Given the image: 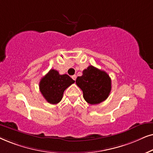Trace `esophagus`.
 I'll use <instances>...</instances> for the list:
<instances>
[{"label":"esophagus","instance_id":"esophagus-1","mask_svg":"<svg viewBox=\"0 0 153 153\" xmlns=\"http://www.w3.org/2000/svg\"><path fill=\"white\" fill-rule=\"evenodd\" d=\"M71 78H73V80H76V78H77V76L75 75H72V76H71Z\"/></svg>","mask_w":153,"mask_h":153}]
</instances>
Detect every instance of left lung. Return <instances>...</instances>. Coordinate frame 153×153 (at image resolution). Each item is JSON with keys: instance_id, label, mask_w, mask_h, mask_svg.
<instances>
[{"instance_id": "8db88e82", "label": "left lung", "mask_w": 153, "mask_h": 153, "mask_svg": "<svg viewBox=\"0 0 153 153\" xmlns=\"http://www.w3.org/2000/svg\"><path fill=\"white\" fill-rule=\"evenodd\" d=\"M75 82L82 89L85 100L91 105L103 102L111 91V79L108 73L93 66L85 69Z\"/></svg>"}]
</instances>
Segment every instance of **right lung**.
Segmentation results:
<instances>
[{"label": "right lung", "instance_id": "right-lung-1", "mask_svg": "<svg viewBox=\"0 0 153 153\" xmlns=\"http://www.w3.org/2000/svg\"><path fill=\"white\" fill-rule=\"evenodd\" d=\"M74 82L68 75H60L57 71L51 69L40 80V91L48 103L56 104L62 99L65 89Z\"/></svg>", "mask_w": 153, "mask_h": 153}]
</instances>
